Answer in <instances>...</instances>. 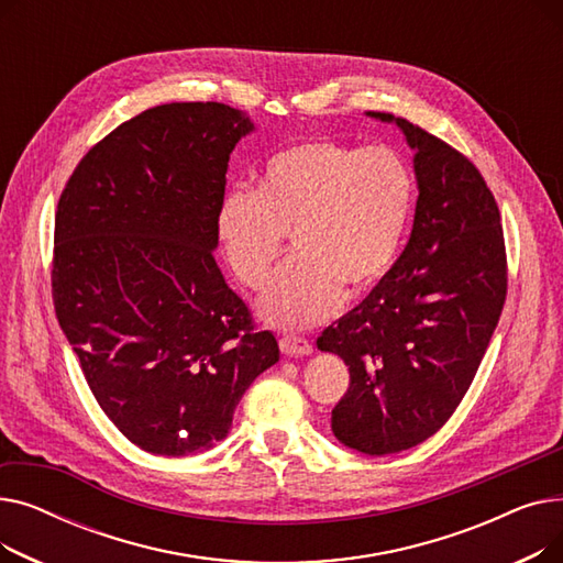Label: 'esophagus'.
I'll return each mask as SVG.
<instances>
[{
  "mask_svg": "<svg viewBox=\"0 0 563 563\" xmlns=\"http://www.w3.org/2000/svg\"><path fill=\"white\" fill-rule=\"evenodd\" d=\"M280 349L285 356H310L312 344L306 338L299 335H283L280 338Z\"/></svg>",
  "mask_w": 563,
  "mask_h": 563,
  "instance_id": "34e87169",
  "label": "esophagus"
}]
</instances>
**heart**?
Listing matches in <instances>:
<instances>
[{"label": "heart", "instance_id": "obj_1", "mask_svg": "<svg viewBox=\"0 0 563 563\" xmlns=\"http://www.w3.org/2000/svg\"><path fill=\"white\" fill-rule=\"evenodd\" d=\"M410 198V170L388 147L297 141L264 162L257 189L223 196L219 246L232 274L257 289L291 234L294 255L260 297L257 312L278 329H308L335 314L344 291L361 297L390 272Z\"/></svg>", "mask_w": 563, "mask_h": 563}]
</instances>
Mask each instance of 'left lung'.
I'll return each mask as SVG.
<instances>
[{
    "instance_id": "obj_1",
    "label": "left lung",
    "mask_w": 563,
    "mask_h": 563,
    "mask_svg": "<svg viewBox=\"0 0 563 563\" xmlns=\"http://www.w3.org/2000/svg\"><path fill=\"white\" fill-rule=\"evenodd\" d=\"M367 115L397 123L416 151V219L393 269L317 349L349 367L331 416L335 438L383 456L431 438L465 397L507 299V251L475 164L406 118Z\"/></svg>"
}]
</instances>
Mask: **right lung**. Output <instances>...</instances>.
<instances>
[{
    "instance_id": "right-lung-1",
    "label": "right lung",
    "mask_w": 563,
    "mask_h": 563,
    "mask_svg": "<svg viewBox=\"0 0 563 563\" xmlns=\"http://www.w3.org/2000/svg\"><path fill=\"white\" fill-rule=\"evenodd\" d=\"M253 130L221 102L153 107L93 145L58 198L56 319L104 416L151 454L210 450L280 358L212 253L230 153Z\"/></svg>"
}]
</instances>
